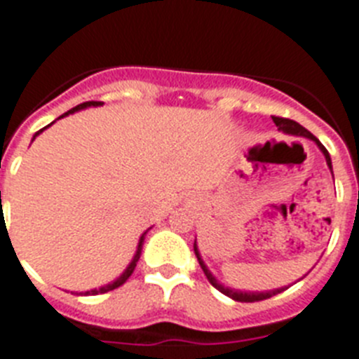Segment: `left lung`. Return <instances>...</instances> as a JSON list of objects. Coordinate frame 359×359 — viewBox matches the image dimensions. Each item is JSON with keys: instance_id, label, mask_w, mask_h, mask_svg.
I'll return each instance as SVG.
<instances>
[{"instance_id": "1", "label": "left lung", "mask_w": 359, "mask_h": 359, "mask_svg": "<svg viewBox=\"0 0 359 359\" xmlns=\"http://www.w3.org/2000/svg\"><path fill=\"white\" fill-rule=\"evenodd\" d=\"M272 121L276 123V127L280 128V130H283V133L287 134H296V136H305V137H311L312 142H316L318 147L321 149V152L325 154V159H327V165H329L330 168H332V165H330V156L329 152H327V149L320 143V140H318L316 136H312L311 133H309L307 128L302 127L299 123H296V121H292V119L289 118H281V116H272ZM194 252H196V258H198V262H200L201 269H203L205 276H207V280L210 281V285H212L214 289H217L219 292H223L225 296H229V298L236 299V302H241V303H254V302H263V299H269L272 298V296H276V294H280L281 290L285 289H276V290H269V292H240V290H232V289H226V287H223V285H219L216 281V278H214L212 274L209 272V269L205 267L203 259L200 258V252H198V247H196L194 243Z\"/></svg>"}]
</instances>
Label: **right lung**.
Segmentation results:
<instances>
[{
    "label": "right lung",
    "instance_id": "add662e5",
    "mask_svg": "<svg viewBox=\"0 0 359 359\" xmlns=\"http://www.w3.org/2000/svg\"><path fill=\"white\" fill-rule=\"evenodd\" d=\"M97 105H101V101H85V103H81V105L74 107V109H70L69 112H65V114H63V116H60V118H65V116L72 114V112H76V110L87 109V107H97ZM43 128H47V127H43ZM43 128H41V130H38V133H36V136H38L39 133H43ZM36 136H34V137H36ZM145 234H147V232H145ZM145 234H143V236H142V240H140V245H137V252H136V256H134L133 263H130V265H128V267H127V271H125L123 274L119 276V278H118V280L114 281V283L107 285V287H101V289L88 290V292H85V294H103V292H109V290H114V289H118V287H121V285H123L125 281H127L128 278H130V276H133L134 269H136V263H137V259H140V256H142V249H143V240H145Z\"/></svg>",
    "mask_w": 359,
    "mask_h": 359
}]
</instances>
